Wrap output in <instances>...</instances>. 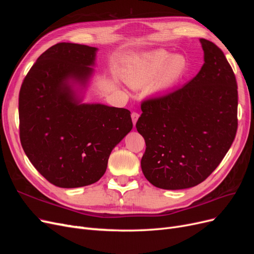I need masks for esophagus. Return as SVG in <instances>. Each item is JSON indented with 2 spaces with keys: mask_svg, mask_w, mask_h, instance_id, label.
<instances>
[{
  "mask_svg": "<svg viewBox=\"0 0 254 254\" xmlns=\"http://www.w3.org/2000/svg\"><path fill=\"white\" fill-rule=\"evenodd\" d=\"M139 113H136V112H132L131 113V119H132V123H133V126H135V123H136V121H137V119H139Z\"/></svg>",
  "mask_w": 254,
  "mask_h": 254,
  "instance_id": "1",
  "label": "esophagus"
}]
</instances>
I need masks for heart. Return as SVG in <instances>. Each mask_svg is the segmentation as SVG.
Segmentation results:
<instances>
[{"instance_id":"b5f03b06","label":"heart","mask_w":254,"mask_h":254,"mask_svg":"<svg viewBox=\"0 0 254 254\" xmlns=\"http://www.w3.org/2000/svg\"><path fill=\"white\" fill-rule=\"evenodd\" d=\"M188 63L182 55H171L162 50L143 53L135 56L125 70V80L132 88H142L150 96L162 95L171 91L187 71Z\"/></svg>"}]
</instances>
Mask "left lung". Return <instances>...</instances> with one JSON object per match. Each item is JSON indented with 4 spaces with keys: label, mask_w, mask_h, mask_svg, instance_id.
Listing matches in <instances>:
<instances>
[{
    "label": "left lung",
    "mask_w": 254,
    "mask_h": 254,
    "mask_svg": "<svg viewBox=\"0 0 254 254\" xmlns=\"http://www.w3.org/2000/svg\"><path fill=\"white\" fill-rule=\"evenodd\" d=\"M204 64L181 89L144 101L136 130L146 150L142 172L163 190L204 181L231 147L237 130V83L231 65L213 42L200 39Z\"/></svg>",
    "instance_id": "1"
}]
</instances>
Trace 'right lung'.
Masks as SVG:
<instances>
[{
	"label": "right lung",
	"instance_id": "obj_1",
	"mask_svg": "<svg viewBox=\"0 0 254 254\" xmlns=\"http://www.w3.org/2000/svg\"><path fill=\"white\" fill-rule=\"evenodd\" d=\"M96 48L61 42L37 59L19 94L20 140L45 179L64 189L102 178L112 149L132 129L130 111L83 104Z\"/></svg>",
	"mask_w": 254,
	"mask_h": 254
}]
</instances>
